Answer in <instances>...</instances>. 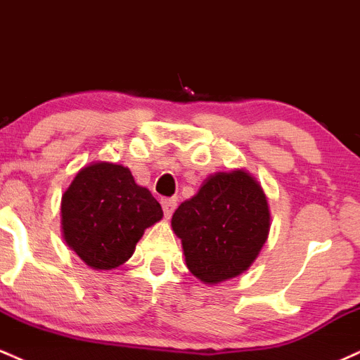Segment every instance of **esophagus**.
I'll return each mask as SVG.
<instances>
[{
    "label": "esophagus",
    "mask_w": 360,
    "mask_h": 360,
    "mask_svg": "<svg viewBox=\"0 0 360 360\" xmlns=\"http://www.w3.org/2000/svg\"><path fill=\"white\" fill-rule=\"evenodd\" d=\"M160 205H162L164 214L169 218L172 213H174L177 203H176V200H172V198H162V200H160Z\"/></svg>",
    "instance_id": "obj_1"
}]
</instances>
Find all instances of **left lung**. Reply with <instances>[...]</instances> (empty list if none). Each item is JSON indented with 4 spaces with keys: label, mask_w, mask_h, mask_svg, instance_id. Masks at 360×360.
<instances>
[{
    "label": "left lung",
    "mask_w": 360,
    "mask_h": 360,
    "mask_svg": "<svg viewBox=\"0 0 360 360\" xmlns=\"http://www.w3.org/2000/svg\"><path fill=\"white\" fill-rule=\"evenodd\" d=\"M188 269L217 284L250 267L269 233V208L257 181L245 171L210 176L196 196L172 214Z\"/></svg>",
    "instance_id": "1"
}]
</instances>
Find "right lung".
I'll return each mask as SVG.
<instances>
[{
    "instance_id": "right-lung-1",
    "label": "right lung",
    "mask_w": 360,
    "mask_h": 360,
    "mask_svg": "<svg viewBox=\"0 0 360 360\" xmlns=\"http://www.w3.org/2000/svg\"><path fill=\"white\" fill-rule=\"evenodd\" d=\"M68 245L93 269H115L134 254L143 230L162 218L150 191L127 167L96 162L81 169L62 196Z\"/></svg>"
}]
</instances>
